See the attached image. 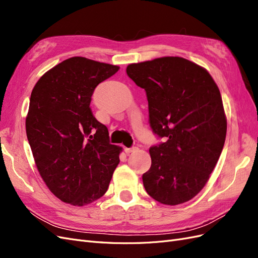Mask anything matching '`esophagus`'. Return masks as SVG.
<instances>
[{"instance_id": "1", "label": "esophagus", "mask_w": 258, "mask_h": 258, "mask_svg": "<svg viewBox=\"0 0 258 258\" xmlns=\"http://www.w3.org/2000/svg\"><path fill=\"white\" fill-rule=\"evenodd\" d=\"M138 150V147H135V146H132V147H126L124 148V152H126V154H131V153H134V152H136Z\"/></svg>"}]
</instances>
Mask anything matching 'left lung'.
I'll return each instance as SVG.
<instances>
[{
  "label": "left lung",
  "instance_id": "left-lung-1",
  "mask_svg": "<svg viewBox=\"0 0 258 258\" xmlns=\"http://www.w3.org/2000/svg\"><path fill=\"white\" fill-rule=\"evenodd\" d=\"M126 71L146 91L153 131L167 139L150 148L144 188L162 205L189 201L209 181L224 147L227 119L220 89L205 68L181 57L131 63Z\"/></svg>",
  "mask_w": 258,
  "mask_h": 258
}]
</instances>
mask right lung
<instances>
[{
    "label": "right lung",
    "mask_w": 258,
    "mask_h": 258,
    "mask_svg": "<svg viewBox=\"0 0 258 258\" xmlns=\"http://www.w3.org/2000/svg\"><path fill=\"white\" fill-rule=\"evenodd\" d=\"M119 70L72 57L46 72L31 92L26 131L36 168L61 201L83 207L106 192L119 163L120 146L90 108L97 86Z\"/></svg>",
    "instance_id": "obj_1"
}]
</instances>
